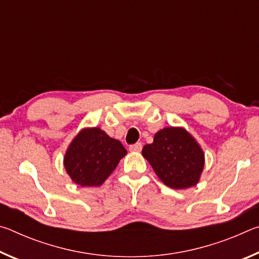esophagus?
<instances>
[{
	"mask_svg": "<svg viewBox=\"0 0 259 259\" xmlns=\"http://www.w3.org/2000/svg\"><path fill=\"white\" fill-rule=\"evenodd\" d=\"M142 148H143L142 143H136V144H134V145L129 146V150L131 152H140L142 151Z\"/></svg>",
	"mask_w": 259,
	"mask_h": 259,
	"instance_id": "1",
	"label": "esophagus"
}]
</instances>
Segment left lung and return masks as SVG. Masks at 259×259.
Instances as JSON below:
<instances>
[{"mask_svg": "<svg viewBox=\"0 0 259 259\" xmlns=\"http://www.w3.org/2000/svg\"><path fill=\"white\" fill-rule=\"evenodd\" d=\"M143 156L166 186L183 190L195 186L203 171L204 154L198 142L184 128L169 126L157 131Z\"/></svg>", "mask_w": 259, "mask_h": 259, "instance_id": "1", "label": "left lung"}]
</instances>
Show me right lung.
<instances>
[{
	"instance_id": "add662e5",
	"label": "right lung",
	"mask_w": 259,
	"mask_h": 259,
	"mask_svg": "<svg viewBox=\"0 0 259 259\" xmlns=\"http://www.w3.org/2000/svg\"><path fill=\"white\" fill-rule=\"evenodd\" d=\"M125 154L126 150L119 140L97 126L85 128L69 144L64 165L78 186H100Z\"/></svg>"
}]
</instances>
